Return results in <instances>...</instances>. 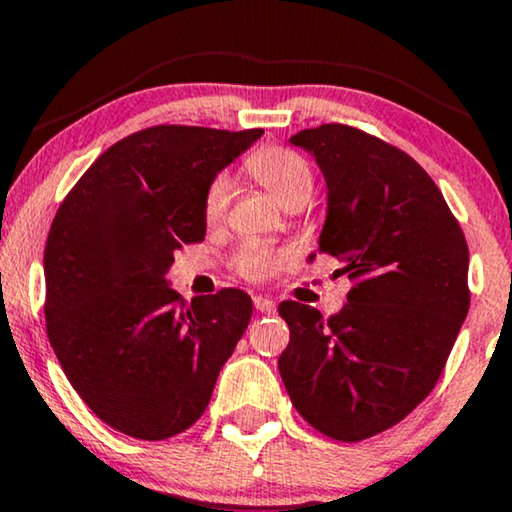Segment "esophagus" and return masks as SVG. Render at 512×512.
Listing matches in <instances>:
<instances>
[{"mask_svg":"<svg viewBox=\"0 0 512 512\" xmlns=\"http://www.w3.org/2000/svg\"><path fill=\"white\" fill-rule=\"evenodd\" d=\"M252 302H255V309L260 311V313H274L276 311V302L271 297H255L252 299Z\"/></svg>","mask_w":512,"mask_h":512,"instance_id":"34e87169","label":"esophagus"}]
</instances>
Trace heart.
I'll list each match as a JSON object with an SVG mask.
<instances>
[{"label": "heart", "instance_id": "1", "mask_svg": "<svg viewBox=\"0 0 512 512\" xmlns=\"http://www.w3.org/2000/svg\"><path fill=\"white\" fill-rule=\"evenodd\" d=\"M248 173L255 177L283 208L302 206L311 194V168L302 156L288 147H262L245 161ZM231 196V180L217 175L210 180L203 196V215L208 222H217L227 213ZM283 267V255L262 245H248L238 257V271L252 281H264Z\"/></svg>", "mask_w": 512, "mask_h": 512}]
</instances>
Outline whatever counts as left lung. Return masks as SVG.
Segmentation results:
<instances>
[{
  "mask_svg": "<svg viewBox=\"0 0 512 512\" xmlns=\"http://www.w3.org/2000/svg\"><path fill=\"white\" fill-rule=\"evenodd\" d=\"M290 142L325 177L318 250L342 262L353 288L327 320L313 306H278L290 327L278 370L313 428L365 440L403 421L440 379L470 304L468 245L440 189L398 147L342 124Z\"/></svg>",
  "mask_w": 512,
  "mask_h": 512,
  "instance_id": "left-lung-1",
  "label": "left lung"
}]
</instances>
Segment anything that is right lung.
Here are the masks:
<instances>
[{
	"instance_id": "1",
	"label": "right lung",
	"mask_w": 512,
	"mask_h": 512,
	"mask_svg": "<svg viewBox=\"0 0 512 512\" xmlns=\"http://www.w3.org/2000/svg\"><path fill=\"white\" fill-rule=\"evenodd\" d=\"M252 131L154 126L100 154L60 203L44 250L46 332L95 417L140 440L187 431L252 316L243 290L185 302L175 250L206 238L210 180Z\"/></svg>"
}]
</instances>
